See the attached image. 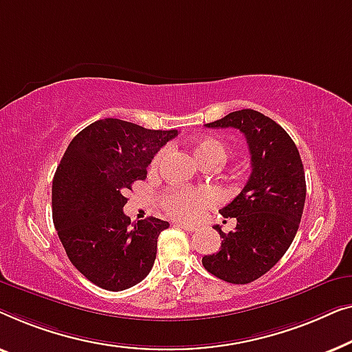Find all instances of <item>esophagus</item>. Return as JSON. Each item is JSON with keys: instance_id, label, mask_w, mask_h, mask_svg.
Segmentation results:
<instances>
[{"instance_id": "esophagus-1", "label": "esophagus", "mask_w": 352, "mask_h": 352, "mask_svg": "<svg viewBox=\"0 0 352 352\" xmlns=\"http://www.w3.org/2000/svg\"><path fill=\"white\" fill-rule=\"evenodd\" d=\"M174 225L178 226V228H182V230H185V231H196V226L195 225L185 223V221H175Z\"/></svg>"}]
</instances>
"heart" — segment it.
I'll use <instances>...</instances> for the list:
<instances>
[{
    "label": "heart",
    "mask_w": 352,
    "mask_h": 352,
    "mask_svg": "<svg viewBox=\"0 0 352 352\" xmlns=\"http://www.w3.org/2000/svg\"><path fill=\"white\" fill-rule=\"evenodd\" d=\"M191 148L195 151L197 161L204 166H220L228 160L230 148L219 137L204 135L195 138L191 142ZM164 150L157 151L153 157L150 169L155 172L161 166ZM215 195L212 191H186L174 190L169 191L162 199V206L172 217L183 220H196L212 202L215 201Z\"/></svg>",
    "instance_id": "1"
}]
</instances>
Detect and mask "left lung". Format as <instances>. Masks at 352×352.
Segmentation results:
<instances>
[{
    "mask_svg": "<svg viewBox=\"0 0 352 352\" xmlns=\"http://www.w3.org/2000/svg\"><path fill=\"white\" fill-rule=\"evenodd\" d=\"M206 126L244 133L252 174L244 190L220 210L225 219H236L234 231L225 234L215 226L223 237L221 247L206 255L202 265L230 284H249L284 256L298 231L306 199L303 162L289 133L260 111H232Z\"/></svg>",
    "mask_w": 352,
    "mask_h": 352,
    "instance_id": "8db88e82",
    "label": "left lung"
}]
</instances>
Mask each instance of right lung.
<instances>
[{
    "instance_id": "add662e5",
    "label": "right lung",
    "mask_w": 352,
    "mask_h": 352,
    "mask_svg": "<svg viewBox=\"0 0 352 352\" xmlns=\"http://www.w3.org/2000/svg\"><path fill=\"white\" fill-rule=\"evenodd\" d=\"M177 131H153L107 118L68 145L52 180V219L73 266L92 284L126 290L145 279L167 221H132L122 212L132 183Z\"/></svg>"
}]
</instances>
